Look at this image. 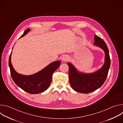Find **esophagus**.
<instances>
[{
	"instance_id": "esophagus-1",
	"label": "esophagus",
	"mask_w": 123,
	"mask_h": 123,
	"mask_svg": "<svg viewBox=\"0 0 123 123\" xmlns=\"http://www.w3.org/2000/svg\"><path fill=\"white\" fill-rule=\"evenodd\" d=\"M68 59H69L68 56L67 55H64L62 57V60L63 62H66V61H68Z\"/></svg>"
}]
</instances>
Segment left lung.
Wrapping results in <instances>:
<instances>
[{"instance_id":"1","label":"left lung","mask_w":123,"mask_h":123,"mask_svg":"<svg viewBox=\"0 0 123 123\" xmlns=\"http://www.w3.org/2000/svg\"><path fill=\"white\" fill-rule=\"evenodd\" d=\"M94 45L102 49L105 53V63L101 68L92 74H85L78 72L75 67L68 63L70 85L76 92L88 93L92 92L101 87L108 76L111 65V59L108 47L105 41L100 37L94 36Z\"/></svg>"}]
</instances>
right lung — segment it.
Segmentation results:
<instances>
[{
  "instance_id": "1",
  "label": "right lung",
  "mask_w": 123,
  "mask_h": 123,
  "mask_svg": "<svg viewBox=\"0 0 123 123\" xmlns=\"http://www.w3.org/2000/svg\"><path fill=\"white\" fill-rule=\"evenodd\" d=\"M30 30L27 29L20 37H22ZM12 52L9 56V65L12 78L14 82L25 92L31 94H37L45 91L51 82L52 75L60 66V61L52 62L39 72L31 75H24L17 73L11 63Z\"/></svg>"
}]
</instances>
